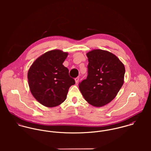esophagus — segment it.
I'll return each instance as SVG.
<instances>
[{"mask_svg":"<svg viewBox=\"0 0 151 151\" xmlns=\"http://www.w3.org/2000/svg\"><path fill=\"white\" fill-rule=\"evenodd\" d=\"M79 80H80V77H77L75 78V81H76V84H78V82H79Z\"/></svg>","mask_w":151,"mask_h":151,"instance_id":"34e87169","label":"esophagus"}]
</instances>
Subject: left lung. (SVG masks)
Instances as JSON below:
<instances>
[{
	"label": "left lung",
	"mask_w": 151,
	"mask_h": 151,
	"mask_svg": "<svg viewBox=\"0 0 151 151\" xmlns=\"http://www.w3.org/2000/svg\"><path fill=\"white\" fill-rule=\"evenodd\" d=\"M88 76L79 84L86 101L96 107L110 103L124 83L125 67L112 53L94 49L86 53Z\"/></svg>",
	"instance_id": "8db88e82"
}]
</instances>
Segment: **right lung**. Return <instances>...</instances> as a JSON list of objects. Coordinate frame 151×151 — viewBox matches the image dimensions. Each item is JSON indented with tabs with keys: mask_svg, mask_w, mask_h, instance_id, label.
Wrapping results in <instances>:
<instances>
[{
	"mask_svg": "<svg viewBox=\"0 0 151 151\" xmlns=\"http://www.w3.org/2000/svg\"><path fill=\"white\" fill-rule=\"evenodd\" d=\"M67 52L55 49L38 58L28 70L30 91L36 100L48 108L57 106L67 98L70 86L75 84L63 63Z\"/></svg>",
	"mask_w": 151,
	"mask_h": 151,
	"instance_id": "add662e5",
	"label": "right lung"
}]
</instances>
